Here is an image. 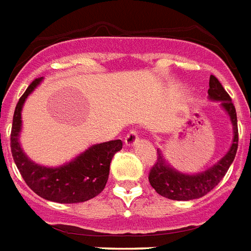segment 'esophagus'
<instances>
[{
    "mask_svg": "<svg viewBox=\"0 0 251 251\" xmlns=\"http://www.w3.org/2000/svg\"><path fill=\"white\" fill-rule=\"evenodd\" d=\"M124 142H126V146H135V144L139 142L138 131H136V129H131V131L126 135Z\"/></svg>",
    "mask_w": 251,
    "mask_h": 251,
    "instance_id": "1",
    "label": "esophagus"
}]
</instances>
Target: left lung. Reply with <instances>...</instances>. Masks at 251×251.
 Returning a JSON list of instances; mask_svg holds the SVG:
<instances>
[{
  "label": "left lung",
  "mask_w": 251,
  "mask_h": 251,
  "mask_svg": "<svg viewBox=\"0 0 251 251\" xmlns=\"http://www.w3.org/2000/svg\"><path fill=\"white\" fill-rule=\"evenodd\" d=\"M208 98L211 100L221 101L222 108L228 113L231 124H233L234 139L233 144L228 152L223 156L218 163L206 171L194 175L182 174L173 168L164 160L162 152L158 151V160L155 162L150 174L148 180L150 184L155 188V191L164 198L173 201H193L201 197H204L213 190L227 173L230 164L233 163L237 148H238V124H237V112L231 98L225 91L222 84L215 76H210L208 81Z\"/></svg>",
  "instance_id": "1"
}]
</instances>
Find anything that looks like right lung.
Returning <instances> with one entry per match:
<instances>
[{
	"label": "right lung",
	"instance_id": "add662e5",
	"mask_svg": "<svg viewBox=\"0 0 251 251\" xmlns=\"http://www.w3.org/2000/svg\"><path fill=\"white\" fill-rule=\"evenodd\" d=\"M43 81L33 80L18 100L13 115L10 150L14 163L30 190L38 197L57 203H80L95 198L105 187L109 175V164L113 155L123 147L122 140H111L95 144L80 153L72 162L60 167H44L33 163L24 153L18 142L21 131V111L25 100Z\"/></svg>",
	"mask_w": 251,
	"mask_h": 251
}]
</instances>
